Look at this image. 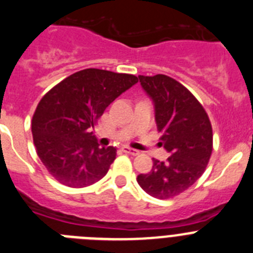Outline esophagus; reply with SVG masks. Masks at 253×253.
<instances>
[{"label":"esophagus","mask_w":253,"mask_h":253,"mask_svg":"<svg viewBox=\"0 0 253 253\" xmlns=\"http://www.w3.org/2000/svg\"><path fill=\"white\" fill-rule=\"evenodd\" d=\"M122 151H124V152H126V154H128V155H133V156H136V155H138V154H140V152H138L137 150H135V149H131V147H127V146L122 147Z\"/></svg>","instance_id":"esophagus-1"}]
</instances>
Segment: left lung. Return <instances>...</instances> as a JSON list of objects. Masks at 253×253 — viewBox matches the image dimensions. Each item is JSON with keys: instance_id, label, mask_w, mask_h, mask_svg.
<instances>
[{"instance_id": "left-lung-1", "label": "left lung", "mask_w": 253, "mask_h": 253, "mask_svg": "<svg viewBox=\"0 0 253 253\" xmlns=\"http://www.w3.org/2000/svg\"><path fill=\"white\" fill-rule=\"evenodd\" d=\"M138 79L154 101L161 145L170 156L165 163L152 159L151 171L138 175L137 183L151 197L170 199L206 171L213 150L211 125L200 102L177 81L164 74Z\"/></svg>"}]
</instances>
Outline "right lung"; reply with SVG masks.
<instances>
[{
    "label": "right lung",
    "instance_id": "right-lung-1",
    "mask_svg": "<svg viewBox=\"0 0 253 253\" xmlns=\"http://www.w3.org/2000/svg\"><path fill=\"white\" fill-rule=\"evenodd\" d=\"M137 82L132 74L89 68L69 76L42 97L31 131L36 154L55 180L84 188L107 174L117 150L99 147L90 127Z\"/></svg>",
    "mask_w": 253,
    "mask_h": 253
}]
</instances>
